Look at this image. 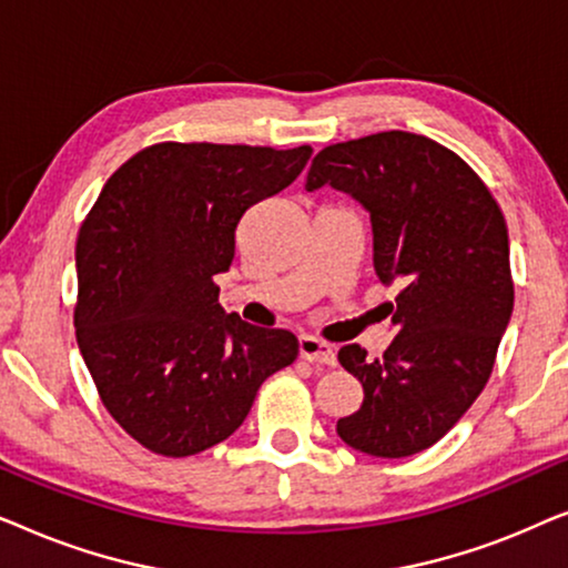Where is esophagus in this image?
<instances>
[{
    "label": "esophagus",
    "mask_w": 568,
    "mask_h": 568,
    "mask_svg": "<svg viewBox=\"0 0 568 568\" xmlns=\"http://www.w3.org/2000/svg\"><path fill=\"white\" fill-rule=\"evenodd\" d=\"M300 356L307 362L328 364V367L336 364V352H333V346L315 336H300Z\"/></svg>",
    "instance_id": "1"
}]
</instances>
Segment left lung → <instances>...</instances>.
I'll return each instance as SVG.
<instances>
[{"instance_id":"8db88e82","label":"left lung","mask_w":568,"mask_h":568,"mask_svg":"<svg viewBox=\"0 0 568 568\" xmlns=\"http://www.w3.org/2000/svg\"><path fill=\"white\" fill-rule=\"evenodd\" d=\"M323 185L367 209L375 274L398 286L385 354L369 359L359 344L338 352L364 400L336 432L359 453L416 455L460 422L491 377L515 307L507 222L455 152L408 131L325 146L305 189Z\"/></svg>"}]
</instances>
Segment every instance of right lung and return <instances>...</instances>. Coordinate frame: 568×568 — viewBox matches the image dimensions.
Masks as SVG:
<instances>
[{
    "mask_svg": "<svg viewBox=\"0 0 568 568\" xmlns=\"http://www.w3.org/2000/svg\"><path fill=\"white\" fill-rule=\"evenodd\" d=\"M313 146L162 142L100 191L77 237L74 328L115 422L139 445L189 457L245 422L263 379L297 359V338L220 305L247 209L284 191Z\"/></svg>",
    "mask_w": 568,
    "mask_h": 568,
    "instance_id": "1",
    "label": "right lung"
}]
</instances>
